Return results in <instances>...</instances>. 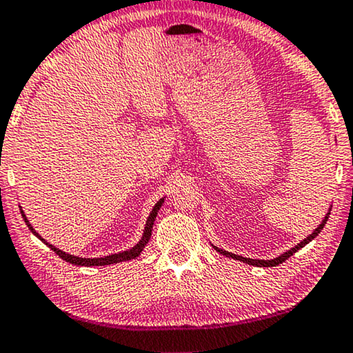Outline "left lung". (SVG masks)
Returning a JSON list of instances; mask_svg holds the SVG:
<instances>
[{"label": "left lung", "instance_id": "1", "mask_svg": "<svg viewBox=\"0 0 353 353\" xmlns=\"http://www.w3.org/2000/svg\"><path fill=\"white\" fill-rule=\"evenodd\" d=\"M330 212H332V209H328L327 215L323 216L322 223H321V225H319V226L314 229V231H312V234H310V236H307L305 240H301V242L295 245L294 248H290V250H288V251H284L283 254H279V256H276V257H273V259H251V257H245V256H239V254L229 253V251H225V250L218 248V247H215V245H212V247H214V248H215L220 254L226 256V257H232V259L240 261V262H245V264H250V265H254V267H276V265H279V264H283V262L286 261L288 257H290V256H292L294 253H297V251H299L300 248H303L305 245L310 243L311 240H314V239L319 236V234H321V231L323 229V226L327 225V220H328V216H330Z\"/></svg>", "mask_w": 353, "mask_h": 353}]
</instances>
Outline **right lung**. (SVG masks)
I'll use <instances>...</instances> for the list:
<instances>
[{
    "mask_svg": "<svg viewBox=\"0 0 353 353\" xmlns=\"http://www.w3.org/2000/svg\"><path fill=\"white\" fill-rule=\"evenodd\" d=\"M165 203V196L161 198L160 201H157V204L152 207V210H150V214L148 216V221H146V226H144V231H143V236L141 239L138 240L135 247L124 250V251H119V253H113V254H108V256H103V257H80V256H74V254H69L65 253V251L56 248L54 245L48 243L46 239H42L39 236V232L36 231L32 225L28 220L23 209H20L21 212V216H23V220L26 223V226L31 229V232L34 234V236L47 245L48 248H52L56 254H58L61 259H64L65 262H69V264H74V265H81V267H96V265H111V264H119V262H125V261H132V259H137V257L143 253V250L146 245L149 243L150 236H152V226H154V221H155V216L159 214V210L161 209V204Z\"/></svg>",
    "mask_w": 353,
    "mask_h": 353,
    "instance_id": "add662e5",
    "label": "right lung"
}]
</instances>
